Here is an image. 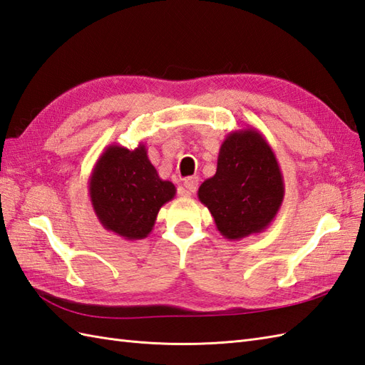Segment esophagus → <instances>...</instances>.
<instances>
[{"label":"esophagus","instance_id":"esophagus-1","mask_svg":"<svg viewBox=\"0 0 365 365\" xmlns=\"http://www.w3.org/2000/svg\"><path fill=\"white\" fill-rule=\"evenodd\" d=\"M197 185H199L197 177H188V179H185V182H183L180 194H182V196H185V197L191 196V194L196 192Z\"/></svg>","mask_w":365,"mask_h":365}]
</instances>
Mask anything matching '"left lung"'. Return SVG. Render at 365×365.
I'll return each mask as SVG.
<instances>
[{
    "mask_svg": "<svg viewBox=\"0 0 365 365\" xmlns=\"http://www.w3.org/2000/svg\"><path fill=\"white\" fill-rule=\"evenodd\" d=\"M197 197L227 240L240 241L266 230L283 203L284 182L259 130L247 127L227 135L216 174L199 186Z\"/></svg>",
    "mask_w": 365,
    "mask_h": 365,
    "instance_id": "1",
    "label": "left lung"
}]
</instances>
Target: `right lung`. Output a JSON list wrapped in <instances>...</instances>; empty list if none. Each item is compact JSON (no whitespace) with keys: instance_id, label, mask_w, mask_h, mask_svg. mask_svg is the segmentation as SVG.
<instances>
[{"instance_id":"right-lung-1","label":"right lung","mask_w":365,"mask_h":365,"mask_svg":"<svg viewBox=\"0 0 365 365\" xmlns=\"http://www.w3.org/2000/svg\"><path fill=\"white\" fill-rule=\"evenodd\" d=\"M173 182L160 179L143 143L127 149L110 144L99 155L88 180V194L99 222L124 240H143L157 215L175 196Z\"/></svg>"}]
</instances>
